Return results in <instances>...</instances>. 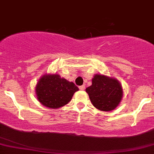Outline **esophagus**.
Here are the masks:
<instances>
[{"instance_id":"1","label":"esophagus","mask_w":154,"mask_h":154,"mask_svg":"<svg viewBox=\"0 0 154 154\" xmlns=\"http://www.w3.org/2000/svg\"><path fill=\"white\" fill-rule=\"evenodd\" d=\"M85 85H81V86L79 87V88H80V89L81 90V91H83L84 89H85Z\"/></svg>"}]
</instances>
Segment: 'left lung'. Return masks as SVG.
<instances>
[{"mask_svg":"<svg viewBox=\"0 0 154 154\" xmlns=\"http://www.w3.org/2000/svg\"><path fill=\"white\" fill-rule=\"evenodd\" d=\"M85 91L93 106L104 111L115 109L123 96V90L119 80L100 74L94 75L91 85L86 88Z\"/></svg>","mask_w":154,"mask_h":154,"instance_id":"left-lung-1","label":"left lung"}]
</instances>
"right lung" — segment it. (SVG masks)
Wrapping results in <instances>:
<instances>
[{
	"label": "right lung",
	"mask_w": 154,
	"mask_h": 154,
	"mask_svg": "<svg viewBox=\"0 0 154 154\" xmlns=\"http://www.w3.org/2000/svg\"><path fill=\"white\" fill-rule=\"evenodd\" d=\"M78 90L74 82L68 81L55 73L45 74L39 79L35 87V94L43 106L57 109L68 104Z\"/></svg>",
	"instance_id": "right-lung-1"
}]
</instances>
